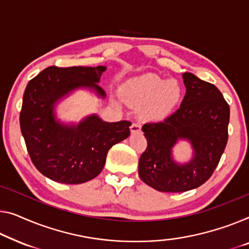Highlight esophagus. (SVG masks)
<instances>
[{"instance_id":"esophagus-1","label":"esophagus","mask_w":249,"mask_h":249,"mask_svg":"<svg viewBox=\"0 0 249 249\" xmlns=\"http://www.w3.org/2000/svg\"><path fill=\"white\" fill-rule=\"evenodd\" d=\"M131 132L133 134H136V133H141V125L139 123H133L131 125Z\"/></svg>"}]
</instances>
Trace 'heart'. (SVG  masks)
Wrapping results in <instances>:
<instances>
[{
	"instance_id": "1",
	"label": "heart",
	"mask_w": 249,
	"mask_h": 249,
	"mask_svg": "<svg viewBox=\"0 0 249 249\" xmlns=\"http://www.w3.org/2000/svg\"><path fill=\"white\" fill-rule=\"evenodd\" d=\"M123 95L134 105L144 106L143 113L148 120L160 121L180 103L182 88L177 80L146 73L128 80L123 86Z\"/></svg>"
}]
</instances>
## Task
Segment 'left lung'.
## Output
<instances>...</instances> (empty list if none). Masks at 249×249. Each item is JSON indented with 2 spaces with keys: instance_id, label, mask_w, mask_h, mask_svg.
<instances>
[{
  "instance_id": "obj_1",
  "label": "left lung",
  "mask_w": 249,
  "mask_h": 249,
  "mask_svg": "<svg viewBox=\"0 0 249 249\" xmlns=\"http://www.w3.org/2000/svg\"><path fill=\"white\" fill-rule=\"evenodd\" d=\"M182 78L185 95L180 108L162 122L142 127L147 147L140 158L139 176L161 192H183L205 183L228 141L231 109L219 89L191 72ZM182 139L191 143L193 158L179 163L173 158V147Z\"/></svg>"
}]
</instances>
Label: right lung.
<instances>
[{
	"label": "right lung",
	"instance_id": "right-lung-1",
	"mask_svg": "<svg viewBox=\"0 0 249 249\" xmlns=\"http://www.w3.org/2000/svg\"><path fill=\"white\" fill-rule=\"evenodd\" d=\"M106 67L51 66L29 81L20 113L22 135L31 161L44 177L66 184H79L102 172L109 148L129 136L128 121H103L91 114L78 123H65L55 107L78 89H88L98 98Z\"/></svg>",
	"mask_w": 249,
	"mask_h": 249
}]
</instances>
